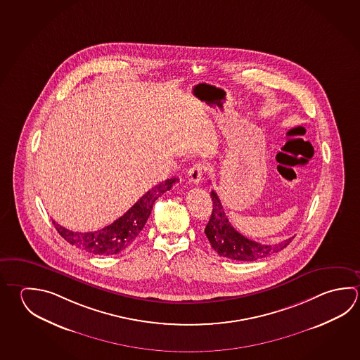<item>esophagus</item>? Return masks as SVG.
<instances>
[{"label": "esophagus", "instance_id": "esophagus-1", "mask_svg": "<svg viewBox=\"0 0 360 360\" xmlns=\"http://www.w3.org/2000/svg\"><path fill=\"white\" fill-rule=\"evenodd\" d=\"M204 171H205V167L202 162L193 165L188 171V179H189L190 183L195 184V185L200 183L203 179Z\"/></svg>", "mask_w": 360, "mask_h": 360}]
</instances>
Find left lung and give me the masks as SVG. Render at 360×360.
I'll return each instance as SVG.
<instances>
[{
    "label": "left lung",
    "instance_id": "1",
    "mask_svg": "<svg viewBox=\"0 0 360 360\" xmlns=\"http://www.w3.org/2000/svg\"><path fill=\"white\" fill-rule=\"evenodd\" d=\"M210 198L213 200V210L204 232L218 255L238 262H255L273 255L292 242V238H288L278 245H262L249 240L232 227L216 191L212 190Z\"/></svg>",
    "mask_w": 360,
    "mask_h": 360
}]
</instances>
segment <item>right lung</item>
I'll list each match as a JSON object with an SVG mask.
<instances>
[{"label": "right lung", "instance_id": "right-lung-1", "mask_svg": "<svg viewBox=\"0 0 360 360\" xmlns=\"http://www.w3.org/2000/svg\"><path fill=\"white\" fill-rule=\"evenodd\" d=\"M176 181H179L176 177H172L153 186L131 210H127L123 216L119 217L117 221L104 229L94 232H73L59 226L54 221L53 224L65 241L79 249L85 250L94 255H115L127 249L136 240L143 229L158 196L170 190Z\"/></svg>", "mask_w": 360, "mask_h": 360}]
</instances>
